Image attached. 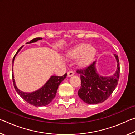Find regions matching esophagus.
Returning <instances> with one entry per match:
<instances>
[{
    "mask_svg": "<svg viewBox=\"0 0 135 135\" xmlns=\"http://www.w3.org/2000/svg\"><path fill=\"white\" fill-rule=\"evenodd\" d=\"M73 75H74V73H73V71H68L67 73V76L68 77H71V76H73Z\"/></svg>",
    "mask_w": 135,
    "mask_h": 135,
    "instance_id": "esophagus-1",
    "label": "esophagus"
}]
</instances>
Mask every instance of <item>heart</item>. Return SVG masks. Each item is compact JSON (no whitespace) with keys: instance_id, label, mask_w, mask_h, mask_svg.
Here are the masks:
<instances>
[{"instance_id":"obj_1","label":"heart","mask_w":135,"mask_h":135,"mask_svg":"<svg viewBox=\"0 0 135 135\" xmlns=\"http://www.w3.org/2000/svg\"><path fill=\"white\" fill-rule=\"evenodd\" d=\"M95 55V49L86 43L81 44L75 47L67 54L71 59H79L78 64L81 67H85L91 62Z\"/></svg>"}]
</instances>
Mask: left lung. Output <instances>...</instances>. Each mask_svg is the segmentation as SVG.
I'll list each match as a JSON object with an SVG mask.
<instances>
[{"label": "left lung", "mask_w": 135, "mask_h": 135, "mask_svg": "<svg viewBox=\"0 0 135 135\" xmlns=\"http://www.w3.org/2000/svg\"><path fill=\"white\" fill-rule=\"evenodd\" d=\"M117 62L115 73L110 77L99 76L93 62L83 69L77 70L80 76L81 87L78 92L79 97L89 104H97L105 101L115 90L120 76L118 56L114 54Z\"/></svg>", "instance_id": "1"}]
</instances>
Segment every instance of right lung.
<instances>
[{
	"label": "right lung",
	"instance_id": "right-lung-1",
	"mask_svg": "<svg viewBox=\"0 0 135 135\" xmlns=\"http://www.w3.org/2000/svg\"><path fill=\"white\" fill-rule=\"evenodd\" d=\"M41 39H42V38L37 37L33 38V40H30L29 42H27V43H34ZM22 47V46H21L18 49V51L15 55L14 57H13L12 60V65L13 64V61H14L15 56L18 54V52L21 50ZM66 77H67V73H65L64 76L61 77L52 76L49 79V80L45 84V85L42 88H41L39 89L34 92L26 93L22 92V91L20 90L17 88L15 83L12 68V81L13 83V86H14L16 92L18 93V95L22 99L26 100L27 102H28V104L32 105L36 107L46 106L47 105H48L49 103H51L52 100H53L55 97L59 85L66 78Z\"/></svg>",
	"mask_w": 135,
	"mask_h": 135
}]
</instances>
